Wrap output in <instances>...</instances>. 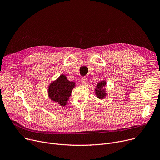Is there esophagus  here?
<instances>
[{
  "mask_svg": "<svg viewBox=\"0 0 160 160\" xmlns=\"http://www.w3.org/2000/svg\"><path fill=\"white\" fill-rule=\"evenodd\" d=\"M81 82L83 85H86L88 83V78L86 77H83L81 78Z\"/></svg>",
  "mask_w": 160,
  "mask_h": 160,
  "instance_id": "34e87169",
  "label": "esophagus"
}]
</instances>
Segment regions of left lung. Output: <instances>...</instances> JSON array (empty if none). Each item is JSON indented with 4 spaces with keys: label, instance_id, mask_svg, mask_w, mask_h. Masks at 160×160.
Returning <instances> with one entry per match:
<instances>
[{
    "label": "left lung",
    "instance_id": "8db88e82",
    "mask_svg": "<svg viewBox=\"0 0 160 160\" xmlns=\"http://www.w3.org/2000/svg\"><path fill=\"white\" fill-rule=\"evenodd\" d=\"M107 84V82L105 80H102L98 82L96 86L94 92H95V95L97 96V97L100 100H102L105 98L106 96L108 95L107 92H106V89L104 88L105 86Z\"/></svg>",
    "mask_w": 160,
    "mask_h": 160
}]
</instances>
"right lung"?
<instances>
[{"label":"right lung","instance_id":"right-lung-1","mask_svg":"<svg viewBox=\"0 0 160 160\" xmlns=\"http://www.w3.org/2000/svg\"><path fill=\"white\" fill-rule=\"evenodd\" d=\"M75 88V82H70L64 74L61 75L48 86V94L51 100L64 107L71 95L72 90Z\"/></svg>","mask_w":160,"mask_h":160}]
</instances>
